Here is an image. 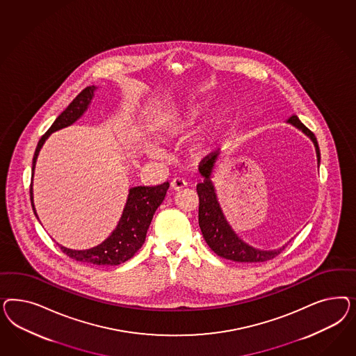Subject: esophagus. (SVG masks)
I'll list each match as a JSON object with an SVG mask.
<instances>
[{
  "instance_id": "obj_1",
  "label": "esophagus",
  "mask_w": 356,
  "mask_h": 356,
  "mask_svg": "<svg viewBox=\"0 0 356 356\" xmlns=\"http://www.w3.org/2000/svg\"><path fill=\"white\" fill-rule=\"evenodd\" d=\"M185 186H186V181L181 177H175L171 181V188L173 191H181Z\"/></svg>"
}]
</instances>
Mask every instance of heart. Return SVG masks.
I'll return each mask as SVG.
<instances>
[{"label":"heart","mask_w":356,"mask_h":356,"mask_svg":"<svg viewBox=\"0 0 356 356\" xmlns=\"http://www.w3.org/2000/svg\"><path fill=\"white\" fill-rule=\"evenodd\" d=\"M205 104L204 103H192L184 107L173 111L165 115L158 127V137L163 142H170L175 138H180L186 130L191 129L194 122L202 115ZM228 116V107L226 104H219L211 113L210 119L207 120L205 129L195 138L191 147L194 155H204L209 150L210 143L214 140L216 131L223 124ZM152 155H158L156 151H151Z\"/></svg>","instance_id":"1"}]
</instances>
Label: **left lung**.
Listing matches in <instances>:
<instances>
[{"mask_svg": "<svg viewBox=\"0 0 356 356\" xmlns=\"http://www.w3.org/2000/svg\"><path fill=\"white\" fill-rule=\"evenodd\" d=\"M286 122L292 124L295 128L302 130V133L309 137L316 149L317 165H320L321 155L317 140L311 130L308 129L296 115H291ZM220 158V152L216 151L213 155L207 156L206 161L200 165V173L204 177V181L197 185V193L200 197V209H198V223L206 240L207 245L214 250L222 259H231L235 262H264L278 256L286 245L278 249L262 250L254 248L238 237L234 228L228 223L223 210L218 201L216 189L211 181L216 172V162Z\"/></svg>", "mask_w": 356, "mask_h": 356, "instance_id": "8db88e82", "label": "left lung"}]
</instances>
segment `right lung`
I'll use <instances>...</instances> for the list:
<instances>
[{
    "label": "right lung",
    "mask_w": 356,
    "mask_h": 356,
    "mask_svg": "<svg viewBox=\"0 0 356 356\" xmlns=\"http://www.w3.org/2000/svg\"><path fill=\"white\" fill-rule=\"evenodd\" d=\"M97 88V86H88L85 90H82L76 95V99L67 106L64 112L54 120L52 127L38 142L36 150L33 154L31 188H30L31 205H33V213L36 218H38V214H36L35 205H33V180L39 152L42 150L45 140H48V137L52 133L73 125L76 120H79L83 116L87 108L91 104V100L94 97V92ZM168 186H170V183L167 181V183H163L156 186H133V188H130L128 200H127V204L122 210L119 223L112 231V234L103 243H100L94 248L83 249V250L69 249L63 245H60V248L70 259L91 264V265L113 266V265H120V264L128 261L143 245L147 229H149L151 220H152V216L155 214L156 209L162 205L163 200L168 191Z\"/></svg>",
    "instance_id": "right-lung-1"
}]
</instances>
